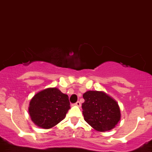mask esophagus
Returning a JSON list of instances; mask_svg holds the SVG:
<instances>
[{"label": "esophagus", "mask_w": 152, "mask_h": 152, "mask_svg": "<svg viewBox=\"0 0 152 152\" xmlns=\"http://www.w3.org/2000/svg\"><path fill=\"white\" fill-rule=\"evenodd\" d=\"M75 105H76V106H77V107H80V106H81V103H80L79 102H77L76 104H75Z\"/></svg>", "instance_id": "obj_1"}]
</instances>
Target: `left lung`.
I'll return each mask as SVG.
<instances>
[{
	"label": "left lung",
	"mask_w": 152,
	"mask_h": 152,
	"mask_svg": "<svg viewBox=\"0 0 152 152\" xmlns=\"http://www.w3.org/2000/svg\"><path fill=\"white\" fill-rule=\"evenodd\" d=\"M82 104L84 120L98 132L113 129L120 121V107L113 98L103 91H87Z\"/></svg>",
	"instance_id": "8db88e82"
}]
</instances>
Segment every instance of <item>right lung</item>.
Wrapping results in <instances>:
<instances>
[{"mask_svg": "<svg viewBox=\"0 0 152 152\" xmlns=\"http://www.w3.org/2000/svg\"><path fill=\"white\" fill-rule=\"evenodd\" d=\"M68 95L57 88H48L31 99L28 113L32 122L42 129H50L62 121L70 108Z\"/></svg>", "mask_w": 152, "mask_h": 152, "instance_id": "1", "label": "right lung"}]
</instances>
